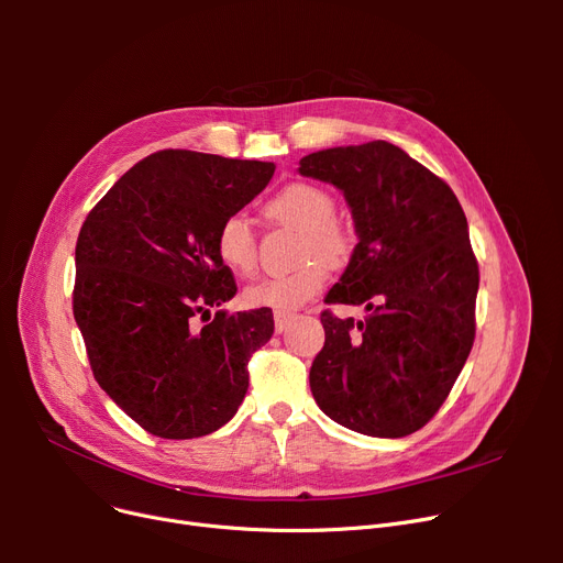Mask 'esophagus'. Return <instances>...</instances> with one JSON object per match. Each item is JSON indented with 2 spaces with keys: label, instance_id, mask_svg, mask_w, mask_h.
Masks as SVG:
<instances>
[{
  "label": "esophagus",
  "instance_id": "obj_1",
  "mask_svg": "<svg viewBox=\"0 0 563 563\" xmlns=\"http://www.w3.org/2000/svg\"><path fill=\"white\" fill-rule=\"evenodd\" d=\"M289 319H291V312H280V310H276V312H274V321H276V333H283V331L287 329Z\"/></svg>",
  "mask_w": 563,
  "mask_h": 563
}]
</instances>
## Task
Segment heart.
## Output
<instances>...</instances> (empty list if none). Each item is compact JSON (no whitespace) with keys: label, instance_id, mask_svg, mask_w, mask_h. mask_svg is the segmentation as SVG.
I'll list each match as a JSON object with an SVG mask.
<instances>
[{"label":"heart","instance_id":"heart-1","mask_svg":"<svg viewBox=\"0 0 563 563\" xmlns=\"http://www.w3.org/2000/svg\"><path fill=\"white\" fill-rule=\"evenodd\" d=\"M272 221L299 230L301 264L287 276L262 278L246 287L244 299L253 308L294 310L310 301L327 285L329 266H340L353 251L351 230L335 219V198L317 185L291 183L264 207ZM214 249L230 272L251 276L257 269V236L242 214H228L217 228Z\"/></svg>","mask_w":563,"mask_h":563}]
</instances>
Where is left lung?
<instances>
[{
  "label": "left lung",
  "mask_w": 563,
  "mask_h": 563,
  "mask_svg": "<svg viewBox=\"0 0 563 563\" xmlns=\"http://www.w3.org/2000/svg\"><path fill=\"white\" fill-rule=\"evenodd\" d=\"M301 175L335 185L358 244L329 306H365L353 321L321 312L310 390L338 424L376 438L422 429L448 399L472 342L479 264L450 185L388 141L329 147Z\"/></svg>",
  "instance_id": "1"
}]
</instances>
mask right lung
Listing matches in <instances>:
<instances>
[{
  "instance_id": "add662e5",
  "label": "right lung",
  "mask_w": 563,
  "mask_h": 563,
  "mask_svg": "<svg viewBox=\"0 0 563 563\" xmlns=\"http://www.w3.org/2000/svg\"><path fill=\"white\" fill-rule=\"evenodd\" d=\"M274 170L272 162L159 151L134 164L79 230L73 312L88 363L147 433L200 438L244 401L249 361L274 335V314L210 317L236 294L214 236Z\"/></svg>"
}]
</instances>
